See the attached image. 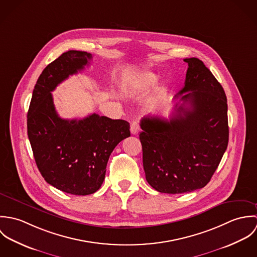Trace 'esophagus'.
<instances>
[{
	"label": "esophagus",
	"instance_id": "34e87169",
	"mask_svg": "<svg viewBox=\"0 0 257 257\" xmlns=\"http://www.w3.org/2000/svg\"><path fill=\"white\" fill-rule=\"evenodd\" d=\"M140 130H141L140 123H139L137 120L133 121L132 124H131V133H132L133 135H138L139 132H140Z\"/></svg>",
	"mask_w": 257,
	"mask_h": 257
}]
</instances>
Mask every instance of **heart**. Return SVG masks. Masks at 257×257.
Returning <instances> with one entry per match:
<instances>
[{
	"label": "heart",
	"instance_id": "obj_1",
	"mask_svg": "<svg viewBox=\"0 0 257 257\" xmlns=\"http://www.w3.org/2000/svg\"><path fill=\"white\" fill-rule=\"evenodd\" d=\"M158 81V75L154 72H147L144 74L141 79V85L143 88L147 89L154 86Z\"/></svg>",
	"mask_w": 257,
	"mask_h": 257
}]
</instances>
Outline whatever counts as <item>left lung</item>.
I'll return each mask as SVG.
<instances>
[{
    "label": "left lung",
    "instance_id": "left-lung-1",
    "mask_svg": "<svg viewBox=\"0 0 257 257\" xmlns=\"http://www.w3.org/2000/svg\"><path fill=\"white\" fill-rule=\"evenodd\" d=\"M188 63L183 89L170 119L144 116L140 140L148 184L160 193L205 187L228 144L227 104L218 80L198 58Z\"/></svg>",
    "mask_w": 257,
    "mask_h": 257
}]
</instances>
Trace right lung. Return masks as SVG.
Listing matches in <instances>:
<instances>
[{
    "instance_id": "add662e5",
    "label": "right lung",
    "mask_w": 257,
    "mask_h": 257,
    "mask_svg": "<svg viewBox=\"0 0 257 257\" xmlns=\"http://www.w3.org/2000/svg\"><path fill=\"white\" fill-rule=\"evenodd\" d=\"M92 54L69 50L48 64L37 79L28 111V136L44 180L68 194L85 196L100 189L113 148L131 136L130 123L97 113L61 118L51 92L89 64Z\"/></svg>"
}]
</instances>
